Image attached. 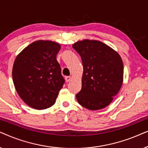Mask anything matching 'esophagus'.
<instances>
[{"label":"esophagus","mask_w":148,"mask_h":148,"mask_svg":"<svg viewBox=\"0 0 148 148\" xmlns=\"http://www.w3.org/2000/svg\"><path fill=\"white\" fill-rule=\"evenodd\" d=\"M71 79H72V77L71 76H66V77H65V80H66V82H67V83L71 82Z\"/></svg>","instance_id":"34e87169"}]
</instances>
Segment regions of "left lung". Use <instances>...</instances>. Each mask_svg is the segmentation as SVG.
<instances>
[{"label": "left lung", "instance_id": "8db88e82", "mask_svg": "<svg viewBox=\"0 0 148 148\" xmlns=\"http://www.w3.org/2000/svg\"><path fill=\"white\" fill-rule=\"evenodd\" d=\"M73 48L82 58L84 73L82 90L76 94L79 104L100 110L110 104L123 81V63L119 54L96 40L77 42Z\"/></svg>", "mask_w": 148, "mask_h": 148}]
</instances>
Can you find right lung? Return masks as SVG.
<instances>
[{"instance_id": "right-lung-1", "label": "right lung", "mask_w": 148, "mask_h": 148, "mask_svg": "<svg viewBox=\"0 0 148 148\" xmlns=\"http://www.w3.org/2000/svg\"><path fill=\"white\" fill-rule=\"evenodd\" d=\"M60 44L39 40L29 44L17 56L12 75L16 91L32 108L43 110L55 103L64 84L56 60Z\"/></svg>"}]
</instances>
